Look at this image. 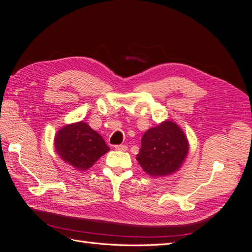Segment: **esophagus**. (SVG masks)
<instances>
[{
	"mask_svg": "<svg viewBox=\"0 0 252 252\" xmlns=\"http://www.w3.org/2000/svg\"><path fill=\"white\" fill-rule=\"evenodd\" d=\"M114 149L121 150V151H126L127 146H126V145H116V146H114Z\"/></svg>",
	"mask_w": 252,
	"mask_h": 252,
	"instance_id": "esophagus-1",
	"label": "esophagus"
}]
</instances>
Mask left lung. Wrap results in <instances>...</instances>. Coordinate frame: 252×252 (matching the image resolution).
<instances>
[{
  "label": "left lung",
  "mask_w": 252,
  "mask_h": 252,
  "mask_svg": "<svg viewBox=\"0 0 252 252\" xmlns=\"http://www.w3.org/2000/svg\"><path fill=\"white\" fill-rule=\"evenodd\" d=\"M141 142L136 161L151 177H164L179 170L189 149L186 134L169 120L148 129Z\"/></svg>",
  "instance_id": "obj_1"
}]
</instances>
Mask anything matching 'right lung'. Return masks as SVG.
Here are the masks:
<instances>
[{"label": "right lung", "mask_w": 252, "mask_h": 252, "mask_svg": "<svg viewBox=\"0 0 252 252\" xmlns=\"http://www.w3.org/2000/svg\"><path fill=\"white\" fill-rule=\"evenodd\" d=\"M57 154L77 170H88L109 147L104 139L85 122L66 125L55 138Z\"/></svg>", "instance_id": "obj_1"}]
</instances>
